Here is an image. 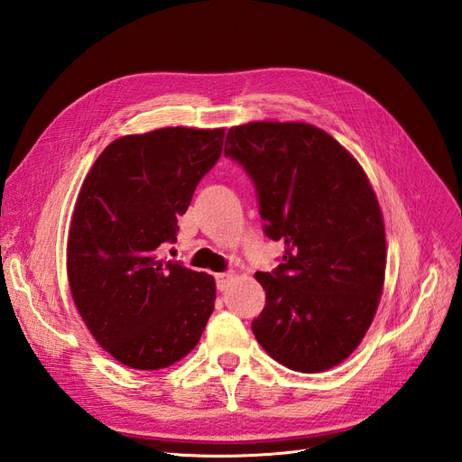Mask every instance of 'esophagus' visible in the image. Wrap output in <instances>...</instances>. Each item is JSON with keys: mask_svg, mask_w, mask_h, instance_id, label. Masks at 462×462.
<instances>
[{"mask_svg": "<svg viewBox=\"0 0 462 462\" xmlns=\"http://www.w3.org/2000/svg\"><path fill=\"white\" fill-rule=\"evenodd\" d=\"M230 280H232V274H230V273H218V274H215L217 290H218V291H225V290L228 288V284H230Z\"/></svg>", "mask_w": 462, "mask_h": 462, "instance_id": "34e87169", "label": "esophagus"}]
</instances>
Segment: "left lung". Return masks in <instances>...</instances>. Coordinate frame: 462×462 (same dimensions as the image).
<instances>
[{
    "mask_svg": "<svg viewBox=\"0 0 462 462\" xmlns=\"http://www.w3.org/2000/svg\"><path fill=\"white\" fill-rule=\"evenodd\" d=\"M225 155L253 180L264 234L286 244L276 269L255 274L266 305L253 334L291 370L339 365L361 344L383 288V220L365 171L305 123L234 126Z\"/></svg>",
    "mask_w": 462,
    "mask_h": 462,
    "instance_id": "obj_1",
    "label": "left lung"
}]
</instances>
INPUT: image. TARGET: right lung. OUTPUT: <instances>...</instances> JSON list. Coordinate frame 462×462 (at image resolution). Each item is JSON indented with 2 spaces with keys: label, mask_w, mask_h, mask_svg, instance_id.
I'll use <instances>...</instances> for the list:
<instances>
[{
  "label": "right lung",
  "mask_w": 462,
  "mask_h": 462,
  "mask_svg": "<svg viewBox=\"0 0 462 462\" xmlns=\"http://www.w3.org/2000/svg\"><path fill=\"white\" fill-rule=\"evenodd\" d=\"M225 128H159L109 143L80 188L67 274L74 305L97 344L138 370L180 361L215 309L213 276L162 263L178 217L222 153Z\"/></svg>",
  "instance_id": "add662e5"
}]
</instances>
